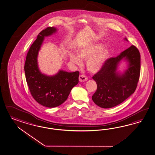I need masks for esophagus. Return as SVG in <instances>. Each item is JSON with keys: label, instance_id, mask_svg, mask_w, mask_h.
Returning a JSON list of instances; mask_svg holds the SVG:
<instances>
[{"label": "esophagus", "instance_id": "1", "mask_svg": "<svg viewBox=\"0 0 155 155\" xmlns=\"http://www.w3.org/2000/svg\"><path fill=\"white\" fill-rule=\"evenodd\" d=\"M79 80L81 82H83L87 81V80H88V78H87L86 76H84V75H81L79 77Z\"/></svg>", "mask_w": 155, "mask_h": 155}]
</instances>
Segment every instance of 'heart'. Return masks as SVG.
Wrapping results in <instances>:
<instances>
[{
  "instance_id": "1",
  "label": "heart",
  "mask_w": 155,
  "mask_h": 155,
  "mask_svg": "<svg viewBox=\"0 0 155 155\" xmlns=\"http://www.w3.org/2000/svg\"><path fill=\"white\" fill-rule=\"evenodd\" d=\"M102 45L96 44L84 46L78 51V56L71 54V60L77 65H81V59H87L86 66L92 73L98 72L104 66L109 56V50L107 48H102Z\"/></svg>"
}]
</instances>
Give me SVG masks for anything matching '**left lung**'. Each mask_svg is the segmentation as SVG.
Listing matches in <instances>:
<instances>
[{
  "label": "left lung",
  "mask_w": 155,
  "mask_h": 155,
  "mask_svg": "<svg viewBox=\"0 0 155 155\" xmlns=\"http://www.w3.org/2000/svg\"><path fill=\"white\" fill-rule=\"evenodd\" d=\"M124 40L128 41L127 38ZM122 60L128 63V67L121 73L117 69ZM140 71V55L135 46H130L115 58L108 59L92 77L97 84V90L92 97L93 101L105 109L119 105L134 92Z\"/></svg>",
  "instance_id": "8db88e82"
}]
</instances>
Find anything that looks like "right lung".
Segmentation results:
<instances>
[{
    "instance_id": "1",
    "label": "right lung",
    "mask_w": 155,
    "mask_h": 155,
    "mask_svg": "<svg viewBox=\"0 0 155 155\" xmlns=\"http://www.w3.org/2000/svg\"><path fill=\"white\" fill-rule=\"evenodd\" d=\"M57 31L54 27H49L40 32L27 53L24 67L31 94L38 104L47 107H55L65 102L73 87L79 81L78 71L60 70L55 75L47 76L38 68V54L43 41Z\"/></svg>"
}]
</instances>
